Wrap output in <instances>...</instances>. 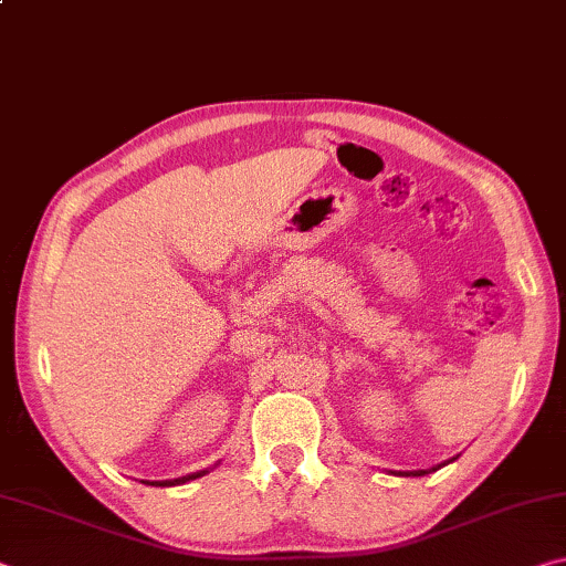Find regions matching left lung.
<instances>
[{"instance_id": "8db88e82", "label": "left lung", "mask_w": 566, "mask_h": 566, "mask_svg": "<svg viewBox=\"0 0 566 566\" xmlns=\"http://www.w3.org/2000/svg\"><path fill=\"white\" fill-rule=\"evenodd\" d=\"M457 459V457H454ZM449 462H452V459H449ZM434 469H439V467H432V469H429V472H434ZM427 472V469H419V472H409V474H415V476H421V474H429Z\"/></svg>"}]
</instances>
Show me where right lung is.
I'll use <instances>...</instances> for the list:
<instances>
[{
  "instance_id": "obj_1",
  "label": "right lung",
  "mask_w": 566,
  "mask_h": 566,
  "mask_svg": "<svg viewBox=\"0 0 566 566\" xmlns=\"http://www.w3.org/2000/svg\"><path fill=\"white\" fill-rule=\"evenodd\" d=\"M207 469H202V472H195V474H187V476H179V479H165V482H151V484H159V486H175V484H185L189 482V479H197V476H205Z\"/></svg>"
}]
</instances>
